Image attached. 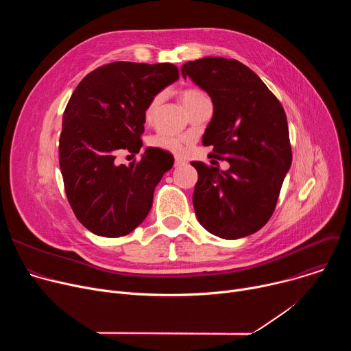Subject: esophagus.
<instances>
[{"label": "esophagus", "instance_id": "1", "mask_svg": "<svg viewBox=\"0 0 351 351\" xmlns=\"http://www.w3.org/2000/svg\"><path fill=\"white\" fill-rule=\"evenodd\" d=\"M184 164H186V161H184L183 158H179V157L175 158V167H182V165H184Z\"/></svg>", "mask_w": 351, "mask_h": 351}]
</instances>
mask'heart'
Here are the masks:
<instances>
[{"instance_id": "obj_1", "label": "heart", "mask_w": 351, "mask_h": 351, "mask_svg": "<svg viewBox=\"0 0 351 351\" xmlns=\"http://www.w3.org/2000/svg\"><path fill=\"white\" fill-rule=\"evenodd\" d=\"M204 94L198 90L194 88H186L183 91H180V99L186 108H189L194 101L199 97H203ZM158 106V97H154L152 101H149L144 110V119L145 121H152L154 117V112L157 110ZM148 147L152 148H157V149H162V152H168L172 154H183L184 152V144H186V138L179 137V136H172V134H167V133H157L154 136H152L148 138Z\"/></svg>"}]
</instances>
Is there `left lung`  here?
<instances>
[{
	"mask_svg": "<svg viewBox=\"0 0 351 351\" xmlns=\"http://www.w3.org/2000/svg\"><path fill=\"white\" fill-rule=\"evenodd\" d=\"M182 75L210 94L214 115L203 144L230 164L221 171L191 161L198 173L193 193L197 219L222 239L256 233L272 217L291 165L285 110L265 83L236 60L190 61Z\"/></svg>",
	"mask_w": 351,
	"mask_h": 351,
	"instance_id": "left-lung-1",
	"label": "left lung"
}]
</instances>
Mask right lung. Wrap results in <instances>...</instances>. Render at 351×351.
Returning a JSON list of instances; mask_svg holds the SVG:
<instances>
[{"instance_id": "right-lung-1", "label": "right lung", "mask_w": 351, "mask_h": 351, "mask_svg": "<svg viewBox=\"0 0 351 351\" xmlns=\"http://www.w3.org/2000/svg\"><path fill=\"white\" fill-rule=\"evenodd\" d=\"M178 77L173 64L121 61L94 69L75 88L62 119L60 167L77 221L94 234L125 236L152 210L172 154L148 147L129 167L115 158L123 149L140 152L147 104Z\"/></svg>"}]
</instances>
